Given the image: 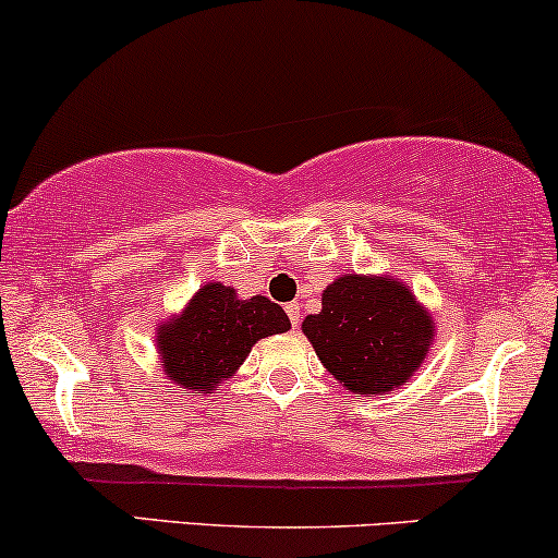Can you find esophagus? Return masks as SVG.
<instances>
[{
  "label": "esophagus",
  "mask_w": 558,
  "mask_h": 558,
  "mask_svg": "<svg viewBox=\"0 0 558 558\" xmlns=\"http://www.w3.org/2000/svg\"><path fill=\"white\" fill-rule=\"evenodd\" d=\"M284 311H287V315H290L292 326H298V323H300V305H298V302H287Z\"/></svg>",
  "instance_id": "1"
}]
</instances>
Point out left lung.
<instances>
[{"instance_id":"8db88e82","label":"left lung","mask_w":558,"mask_h":558,"mask_svg":"<svg viewBox=\"0 0 558 558\" xmlns=\"http://www.w3.org/2000/svg\"><path fill=\"white\" fill-rule=\"evenodd\" d=\"M302 331L336 380L354 393H388L429 352L432 320L401 281L349 274L323 292Z\"/></svg>"}]
</instances>
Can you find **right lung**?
<instances>
[{
  "instance_id": "right-lung-1",
  "label": "right lung",
  "mask_w": 558,
  "mask_h": 558,
  "mask_svg": "<svg viewBox=\"0 0 558 558\" xmlns=\"http://www.w3.org/2000/svg\"><path fill=\"white\" fill-rule=\"evenodd\" d=\"M290 331V318L268 298L238 300L235 290L211 281L185 313L157 336L165 375L189 390H211L243 364L264 336Z\"/></svg>"
}]
</instances>
